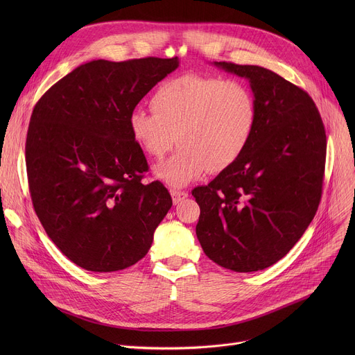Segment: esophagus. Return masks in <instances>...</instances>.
Listing matches in <instances>:
<instances>
[{
	"instance_id": "34e87169",
	"label": "esophagus",
	"mask_w": 355,
	"mask_h": 355,
	"mask_svg": "<svg viewBox=\"0 0 355 355\" xmlns=\"http://www.w3.org/2000/svg\"><path fill=\"white\" fill-rule=\"evenodd\" d=\"M171 197H173V202L178 204L180 201H182L184 198L189 197V193L181 191V190H171Z\"/></svg>"
}]
</instances>
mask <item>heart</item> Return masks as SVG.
<instances>
[{
  "label": "heart",
  "mask_w": 355,
  "mask_h": 355,
  "mask_svg": "<svg viewBox=\"0 0 355 355\" xmlns=\"http://www.w3.org/2000/svg\"><path fill=\"white\" fill-rule=\"evenodd\" d=\"M151 106L129 115V130L154 159L164 158L178 141V153L155 170L173 187L234 164L249 145L257 118L254 95L245 82L194 73L159 85Z\"/></svg>",
  "instance_id": "heart-1"
}]
</instances>
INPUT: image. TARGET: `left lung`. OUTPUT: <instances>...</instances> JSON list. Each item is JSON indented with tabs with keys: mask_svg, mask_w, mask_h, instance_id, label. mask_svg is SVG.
I'll use <instances>...</instances> for the list:
<instances>
[{
	"mask_svg": "<svg viewBox=\"0 0 355 355\" xmlns=\"http://www.w3.org/2000/svg\"><path fill=\"white\" fill-rule=\"evenodd\" d=\"M214 64L249 80L257 118L240 158L191 191L200 206L196 234L218 266L263 270L295 246L318 210L325 128L308 93L272 70Z\"/></svg>",
	"mask_w": 355,
	"mask_h": 355,
	"instance_id": "1",
	"label": "left lung"
}]
</instances>
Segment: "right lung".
<instances>
[{
    "mask_svg": "<svg viewBox=\"0 0 355 355\" xmlns=\"http://www.w3.org/2000/svg\"><path fill=\"white\" fill-rule=\"evenodd\" d=\"M177 67L178 58L93 60L33 109L26 141L33 206L53 243L86 270L135 265L173 206L159 181L142 182L148 162L129 115Z\"/></svg>",
    "mask_w": 355,
    "mask_h": 355,
    "instance_id": "add662e5",
    "label": "right lung"
}]
</instances>
